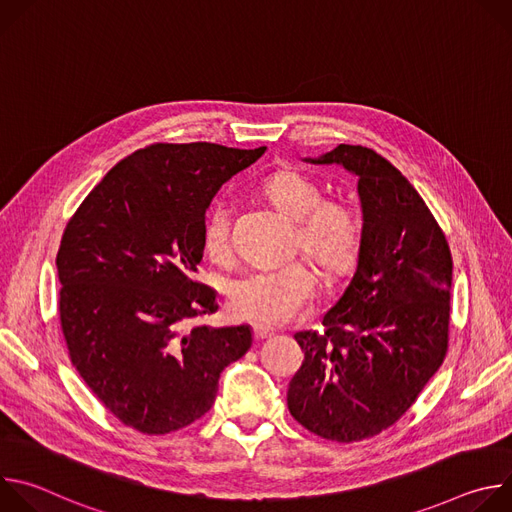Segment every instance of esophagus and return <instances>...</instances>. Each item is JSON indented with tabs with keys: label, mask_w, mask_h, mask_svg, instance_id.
Wrapping results in <instances>:
<instances>
[{
	"label": "esophagus",
	"mask_w": 512,
	"mask_h": 512,
	"mask_svg": "<svg viewBox=\"0 0 512 512\" xmlns=\"http://www.w3.org/2000/svg\"><path fill=\"white\" fill-rule=\"evenodd\" d=\"M275 334V330L273 328H267V326H253V336H255V340H265V338H271Z\"/></svg>",
	"instance_id": "34e87169"
}]
</instances>
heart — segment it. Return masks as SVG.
<instances>
[{"mask_svg":"<svg viewBox=\"0 0 512 512\" xmlns=\"http://www.w3.org/2000/svg\"><path fill=\"white\" fill-rule=\"evenodd\" d=\"M263 192L285 218L296 223V251L332 277L354 265L362 229L350 206L324 200L322 188L296 170L275 172L267 178ZM202 249L216 261L231 255V210L223 200H214L204 212ZM314 296L316 277L304 263L251 271L227 287L229 306L239 318L267 326L294 320Z\"/></svg>","mask_w":512,"mask_h":512,"instance_id":"1","label":"heart"}]
</instances>
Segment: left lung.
Masks as SVG:
<instances>
[{
    "label": "left lung",
    "instance_id": "1",
    "mask_svg": "<svg viewBox=\"0 0 512 512\" xmlns=\"http://www.w3.org/2000/svg\"><path fill=\"white\" fill-rule=\"evenodd\" d=\"M306 162L340 164L358 178L362 241L324 330L294 336L304 362L287 409L324 440L352 444L397 423L442 367L452 253L419 192L375 150L340 143Z\"/></svg>",
    "mask_w": 512,
    "mask_h": 512
}]
</instances>
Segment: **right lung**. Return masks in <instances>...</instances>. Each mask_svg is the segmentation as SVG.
Here are the masks:
<instances>
[{
	"label": "right lung",
	"instance_id": "add662e5",
	"mask_svg": "<svg viewBox=\"0 0 512 512\" xmlns=\"http://www.w3.org/2000/svg\"><path fill=\"white\" fill-rule=\"evenodd\" d=\"M265 150L152 143L111 168L68 221L60 328L72 367L123 425L162 435L200 419L225 367L251 348L249 326L194 324L218 304L192 275L210 200Z\"/></svg>",
	"mask_w": 512,
	"mask_h": 512
}]
</instances>
